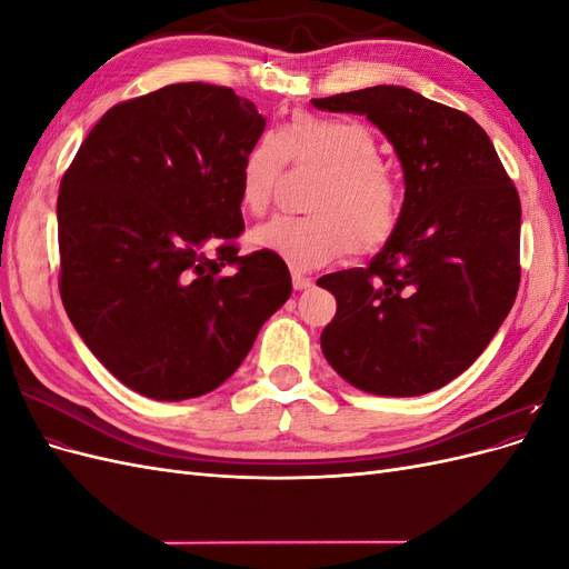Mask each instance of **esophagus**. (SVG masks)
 Returning <instances> with one entry per match:
<instances>
[{
    "label": "esophagus",
    "mask_w": 569,
    "mask_h": 569,
    "mask_svg": "<svg viewBox=\"0 0 569 569\" xmlns=\"http://www.w3.org/2000/svg\"><path fill=\"white\" fill-rule=\"evenodd\" d=\"M291 282H295V289H306L311 287V278H306V274H301L299 270H291Z\"/></svg>",
    "instance_id": "1"
}]
</instances>
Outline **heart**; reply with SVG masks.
Returning <instances> with one entry per match:
<instances>
[{"label": "heart", "instance_id": "b5f03b06", "mask_svg": "<svg viewBox=\"0 0 569 569\" xmlns=\"http://www.w3.org/2000/svg\"><path fill=\"white\" fill-rule=\"evenodd\" d=\"M287 163L313 166L325 178L308 199V216H274L251 230V244L295 270H313L343 253L385 249L403 218V187L382 161L375 130L356 118L295 113L278 132H266L239 163V203L263 213Z\"/></svg>", "mask_w": 569, "mask_h": 569}]
</instances>
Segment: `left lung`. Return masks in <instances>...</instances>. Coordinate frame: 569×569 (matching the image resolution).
I'll return each mask as SVG.
<instances>
[{
  "label": "left lung",
  "instance_id": "left-lung-1",
  "mask_svg": "<svg viewBox=\"0 0 569 569\" xmlns=\"http://www.w3.org/2000/svg\"><path fill=\"white\" fill-rule=\"evenodd\" d=\"M363 113L401 159L399 232L368 268L322 274V353L349 385L420 396L468 370L520 287V194L475 118L396 84L313 99Z\"/></svg>",
  "mask_w": 569,
  "mask_h": 569
}]
</instances>
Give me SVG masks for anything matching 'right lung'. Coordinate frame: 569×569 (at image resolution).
<instances>
[{
	"instance_id": "obj_1",
	"label": "right lung",
	"mask_w": 569,
	"mask_h": 569,
	"mask_svg": "<svg viewBox=\"0 0 569 569\" xmlns=\"http://www.w3.org/2000/svg\"><path fill=\"white\" fill-rule=\"evenodd\" d=\"M266 118L176 82L111 107L59 189V291L90 351L157 401L209 393L291 295L280 256H239V163Z\"/></svg>"
}]
</instances>
